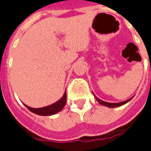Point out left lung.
<instances>
[{
    "label": "left lung",
    "mask_w": 151,
    "mask_h": 151,
    "mask_svg": "<svg viewBox=\"0 0 151 151\" xmlns=\"http://www.w3.org/2000/svg\"><path fill=\"white\" fill-rule=\"evenodd\" d=\"M93 94H94V93H93ZM94 96H95V98L97 99V101H98L100 104L104 105V106H106V107H108V108H116V107H120V106H122V105L125 104L126 103L130 101V100L133 99V98L129 99H127L126 101L120 102V103H108V102H104V101H103V100H101V99H99L97 98L95 95H94Z\"/></svg>",
    "instance_id": "8db88e82"
}]
</instances>
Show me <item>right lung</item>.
<instances>
[{"mask_svg":"<svg viewBox=\"0 0 151 151\" xmlns=\"http://www.w3.org/2000/svg\"><path fill=\"white\" fill-rule=\"evenodd\" d=\"M66 91L65 92V94L63 95V97L59 101H57L55 104L50 105V106H47L44 108H32L28 107L27 105H25L28 110H30L32 112L37 114V115H40V116H51V115H54V114L59 112L63 109V108L65 107V105L66 104Z\"/></svg>","mask_w":151,"mask_h":151,"instance_id":"1","label":"right lung"}]
</instances>
